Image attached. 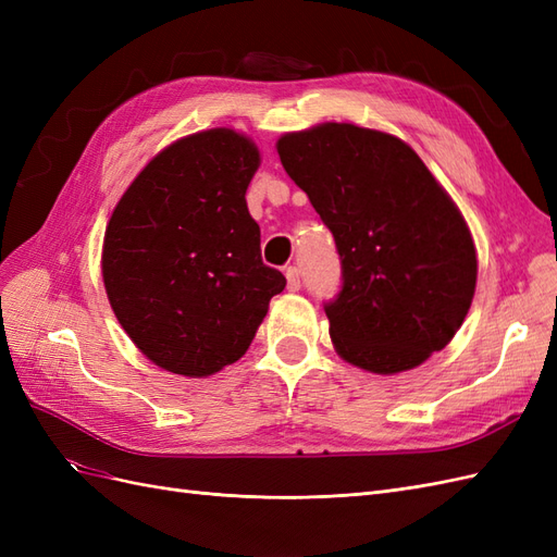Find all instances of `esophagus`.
Masks as SVG:
<instances>
[{
	"mask_svg": "<svg viewBox=\"0 0 557 557\" xmlns=\"http://www.w3.org/2000/svg\"><path fill=\"white\" fill-rule=\"evenodd\" d=\"M285 278H288V290L297 293L301 288V281H299V269L297 267H288L285 269Z\"/></svg>",
	"mask_w": 557,
	"mask_h": 557,
	"instance_id": "esophagus-1",
	"label": "esophagus"
}]
</instances>
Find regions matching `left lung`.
Returning a JSON list of instances; mask_svg holds the SVG:
<instances>
[{"label":"left lung","mask_w":557,"mask_h":557,"mask_svg":"<svg viewBox=\"0 0 557 557\" xmlns=\"http://www.w3.org/2000/svg\"><path fill=\"white\" fill-rule=\"evenodd\" d=\"M283 170L323 218L342 258L325 313L339 358L399 374L442 350L476 290V246L458 205L393 134L320 123L276 141Z\"/></svg>","instance_id":"left-lung-1"}]
</instances>
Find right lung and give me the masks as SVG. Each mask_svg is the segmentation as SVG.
<instances>
[{
    "label": "right lung",
    "mask_w": 557,
    "mask_h": 557,
    "mask_svg": "<svg viewBox=\"0 0 557 557\" xmlns=\"http://www.w3.org/2000/svg\"><path fill=\"white\" fill-rule=\"evenodd\" d=\"M260 150L246 134H188L117 199L102 246L109 305L144 356L205 379L237 362L285 276L260 258L246 205Z\"/></svg>",
    "instance_id": "1"
}]
</instances>
